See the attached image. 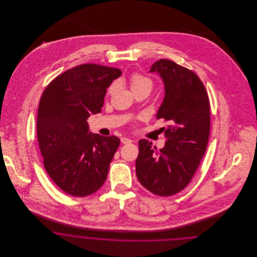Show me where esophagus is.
<instances>
[{"label":"esophagus","instance_id":"esophagus-1","mask_svg":"<svg viewBox=\"0 0 257 257\" xmlns=\"http://www.w3.org/2000/svg\"><path fill=\"white\" fill-rule=\"evenodd\" d=\"M121 143L124 145H128V144L132 143V140H130L128 138H121Z\"/></svg>","mask_w":257,"mask_h":257}]
</instances>
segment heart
Wrapping results in <instances>:
<instances>
[{"instance_id":"1","label":"heart","mask_w":257,"mask_h":257,"mask_svg":"<svg viewBox=\"0 0 257 257\" xmlns=\"http://www.w3.org/2000/svg\"><path fill=\"white\" fill-rule=\"evenodd\" d=\"M153 86V83L151 81V79H149L148 77H146L144 75L141 74L135 73L131 76L130 78V86L132 88V90H137L143 87H148L149 89H151V87ZM113 90V86H110L108 93L110 94Z\"/></svg>"}]
</instances>
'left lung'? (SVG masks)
<instances>
[{"label": "left lung", "mask_w": 257, "mask_h": 257, "mask_svg": "<svg viewBox=\"0 0 257 257\" xmlns=\"http://www.w3.org/2000/svg\"><path fill=\"white\" fill-rule=\"evenodd\" d=\"M150 73L159 74L165 96L156 113L169 125L166 145L160 150L147 140L139 141L137 177L154 195L170 196L190 183L203 157L210 133V104L206 89L195 72L169 61L154 62Z\"/></svg>", "instance_id": "1"}]
</instances>
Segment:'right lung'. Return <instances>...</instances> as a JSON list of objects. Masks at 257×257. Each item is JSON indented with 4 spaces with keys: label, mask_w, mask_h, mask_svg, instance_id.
<instances>
[{
    "label": "right lung",
    "mask_w": 257,
    "mask_h": 257,
    "mask_svg": "<svg viewBox=\"0 0 257 257\" xmlns=\"http://www.w3.org/2000/svg\"><path fill=\"white\" fill-rule=\"evenodd\" d=\"M120 76L117 68L81 64L55 78L42 93L37 140L44 168L70 196H89L106 181L120 141L92 134L86 119L101 111L107 88Z\"/></svg>",
    "instance_id": "right-lung-1"
}]
</instances>
